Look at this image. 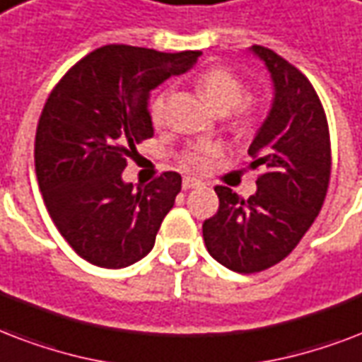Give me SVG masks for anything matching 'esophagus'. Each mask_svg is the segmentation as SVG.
<instances>
[{
    "label": "esophagus",
    "instance_id": "esophagus-1",
    "mask_svg": "<svg viewBox=\"0 0 362 362\" xmlns=\"http://www.w3.org/2000/svg\"><path fill=\"white\" fill-rule=\"evenodd\" d=\"M196 187H202L200 179H196V177H185L183 179V189L185 190L196 189Z\"/></svg>",
    "mask_w": 362,
    "mask_h": 362
}]
</instances>
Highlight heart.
Returning a JSON list of instances; mask_svg holds the SVG:
<instances>
[{
  "label": "heart",
  "instance_id": "b5f03b06",
  "mask_svg": "<svg viewBox=\"0 0 362 362\" xmlns=\"http://www.w3.org/2000/svg\"><path fill=\"white\" fill-rule=\"evenodd\" d=\"M196 86L209 105L217 109L219 113H230L236 109V124L249 126L255 120L257 115V105L249 100H243L245 96V85L236 74H232L226 67H211L196 79ZM151 117L155 124H160L164 119V100L158 98L151 107ZM221 149L215 143H200L185 155V164L192 170L204 172L211 166L213 160L219 156Z\"/></svg>",
  "mask_w": 362,
  "mask_h": 362
}]
</instances>
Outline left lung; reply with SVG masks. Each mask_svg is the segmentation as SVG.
Segmentation results:
<instances>
[{"label":"left lung","mask_w":362,"mask_h":362,"mask_svg":"<svg viewBox=\"0 0 362 362\" xmlns=\"http://www.w3.org/2000/svg\"><path fill=\"white\" fill-rule=\"evenodd\" d=\"M251 52L274 83L270 113L249 145L251 168L264 173L247 200L215 187L219 209L202 226L209 255L240 274L266 270L298 245L321 211L330 179L329 124L312 83L274 50L255 45Z\"/></svg>","instance_id":"1"}]
</instances>
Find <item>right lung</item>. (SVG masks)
I'll return each mask as SVG.
<instances>
[{
  "label": "right lung",
  "mask_w": 362,
  "mask_h": 362,
  "mask_svg": "<svg viewBox=\"0 0 362 362\" xmlns=\"http://www.w3.org/2000/svg\"><path fill=\"white\" fill-rule=\"evenodd\" d=\"M200 54L107 45L50 92L35 134V175L56 228L90 264L126 268L155 245L181 175L164 172L136 189L122 172L137 143L155 134L151 90L189 71Z\"/></svg>",
  "instance_id": "add662e5"
}]
</instances>
